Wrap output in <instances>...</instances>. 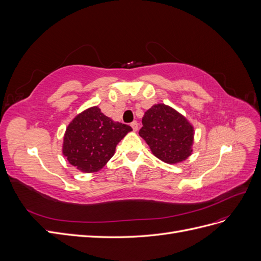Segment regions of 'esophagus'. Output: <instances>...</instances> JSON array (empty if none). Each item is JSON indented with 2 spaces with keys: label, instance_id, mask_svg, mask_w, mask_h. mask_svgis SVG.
I'll return each mask as SVG.
<instances>
[{
  "label": "esophagus",
  "instance_id": "34e87169",
  "mask_svg": "<svg viewBox=\"0 0 261 261\" xmlns=\"http://www.w3.org/2000/svg\"><path fill=\"white\" fill-rule=\"evenodd\" d=\"M130 126H132V128H133V130H137L138 129V123L136 122V121H134L133 123H130Z\"/></svg>",
  "mask_w": 261,
  "mask_h": 261
}]
</instances>
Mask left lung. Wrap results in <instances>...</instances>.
Segmentation results:
<instances>
[{"mask_svg":"<svg viewBox=\"0 0 261 261\" xmlns=\"http://www.w3.org/2000/svg\"><path fill=\"white\" fill-rule=\"evenodd\" d=\"M139 135L158 159L165 163H178L192 154L194 127L169 106L159 103L150 108L143 117Z\"/></svg>","mask_w":261,"mask_h":261,"instance_id":"obj_1","label":"left lung"}]
</instances>
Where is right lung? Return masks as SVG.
Returning a JSON list of instances; mask_svg holds the SVG:
<instances>
[{
    "instance_id": "right-lung-1",
    "label": "right lung",
    "mask_w": 261,
    "mask_h": 261,
    "mask_svg": "<svg viewBox=\"0 0 261 261\" xmlns=\"http://www.w3.org/2000/svg\"><path fill=\"white\" fill-rule=\"evenodd\" d=\"M130 130V126L112 121L98 107L89 108L67 126L63 154L82 172H98L113 156L116 145Z\"/></svg>"
}]
</instances>
